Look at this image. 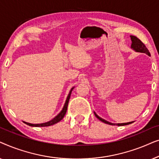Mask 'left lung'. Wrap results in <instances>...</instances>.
<instances>
[{"label": "left lung", "instance_id": "8db88e82", "mask_svg": "<svg viewBox=\"0 0 159 159\" xmlns=\"http://www.w3.org/2000/svg\"><path fill=\"white\" fill-rule=\"evenodd\" d=\"M131 40H132V48H133L134 51H136L137 52H140V53H146L147 55L148 56H151V54H150V52L148 48H146V46L144 45V43H143L142 41H141L140 39H138L137 37L135 36H132L131 35ZM95 116L97 117L98 119H99L100 121H103V122L106 123V124H108V125H115V124H112L111 122H108V121L104 120L103 119L101 118V117H99L98 115L95 114ZM133 122V121H132ZM132 122H127V123H122V124H117L116 125L118 126H124V125H129V124H131Z\"/></svg>", "mask_w": 159, "mask_h": 159}]
</instances>
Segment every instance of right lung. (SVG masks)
Listing matches in <instances>:
<instances>
[{"label": "right lung", "instance_id": "1", "mask_svg": "<svg viewBox=\"0 0 159 159\" xmlns=\"http://www.w3.org/2000/svg\"><path fill=\"white\" fill-rule=\"evenodd\" d=\"M72 90H73V88H71V90H70V92H69V93L68 97H67V98H66V103H65L64 106V108H63L59 114H58L57 116L55 117V118L52 119V120L48 121V122H45V123L35 124V125H34V124H30V123H28V122H25V121H24V123H25L26 125H27L29 126H31V127H48V126L53 125H55V124L58 123V121H60L63 118H64L65 114H66V110H67V106H68L69 101V98H70L71 93V91H72Z\"/></svg>", "mask_w": 159, "mask_h": 159}]
</instances>
